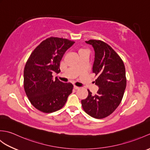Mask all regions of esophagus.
I'll return each mask as SVG.
<instances>
[{"label": "esophagus", "instance_id": "34e87169", "mask_svg": "<svg viewBox=\"0 0 150 150\" xmlns=\"http://www.w3.org/2000/svg\"><path fill=\"white\" fill-rule=\"evenodd\" d=\"M74 89L75 90H78V89H79V87H78V86H74Z\"/></svg>", "mask_w": 150, "mask_h": 150}]
</instances>
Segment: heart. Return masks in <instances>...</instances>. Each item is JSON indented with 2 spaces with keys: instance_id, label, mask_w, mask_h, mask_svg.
<instances>
[{
  "instance_id": "heart-1",
  "label": "heart",
  "mask_w": 150,
  "mask_h": 150,
  "mask_svg": "<svg viewBox=\"0 0 150 150\" xmlns=\"http://www.w3.org/2000/svg\"><path fill=\"white\" fill-rule=\"evenodd\" d=\"M84 50H84V49H81V50H79V53L81 52H82V51H84Z\"/></svg>"
}]
</instances>
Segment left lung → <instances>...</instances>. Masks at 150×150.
I'll return each mask as SVG.
<instances>
[{
    "instance_id": "obj_1",
    "label": "left lung",
    "mask_w": 150,
    "mask_h": 150,
    "mask_svg": "<svg viewBox=\"0 0 150 150\" xmlns=\"http://www.w3.org/2000/svg\"><path fill=\"white\" fill-rule=\"evenodd\" d=\"M86 43L93 47L95 58L92 71L99 88L96 95L88 91V96L82 100V106L89 115L95 119L109 116L119 106L126 86L125 66L119 55L103 41L90 40Z\"/></svg>"
}]
</instances>
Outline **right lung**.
I'll return each mask as SVG.
<instances>
[{"label":"right lung","mask_w":150,"mask_h":150,"mask_svg":"<svg viewBox=\"0 0 150 150\" xmlns=\"http://www.w3.org/2000/svg\"><path fill=\"white\" fill-rule=\"evenodd\" d=\"M74 43L62 38L50 37L28 59L24 71V88L28 99L38 110L44 113L59 110L72 93V84L54 79L52 74L60 71V60Z\"/></svg>","instance_id":"obj_1"}]
</instances>
